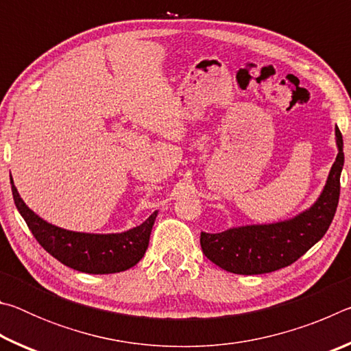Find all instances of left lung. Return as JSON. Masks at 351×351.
<instances>
[{
	"label": "left lung",
	"instance_id": "8db88e82",
	"mask_svg": "<svg viewBox=\"0 0 351 351\" xmlns=\"http://www.w3.org/2000/svg\"><path fill=\"white\" fill-rule=\"evenodd\" d=\"M337 156L319 198L293 218L268 224H246L219 234L201 232V249L212 263L243 276L266 274L299 260L322 239L339 203L343 141L335 128Z\"/></svg>",
	"mask_w": 351,
	"mask_h": 351
}]
</instances>
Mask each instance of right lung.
<instances>
[{
  "label": "right lung",
  "mask_w": 351,
  "mask_h": 351,
  "mask_svg": "<svg viewBox=\"0 0 351 351\" xmlns=\"http://www.w3.org/2000/svg\"><path fill=\"white\" fill-rule=\"evenodd\" d=\"M10 184L16 209L25 218L32 235L52 257L69 268L86 274H114L133 268L144 257L158 210H154L142 224L123 232H75L58 228L38 217L21 199L12 175Z\"/></svg>",
  "instance_id": "add662e5"
}]
</instances>
